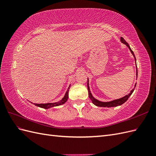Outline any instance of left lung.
<instances>
[{"instance_id": "1", "label": "left lung", "mask_w": 156, "mask_h": 156, "mask_svg": "<svg viewBox=\"0 0 156 156\" xmlns=\"http://www.w3.org/2000/svg\"><path fill=\"white\" fill-rule=\"evenodd\" d=\"M120 41L122 42V44H125L127 48H129V51H131V54L133 55V57L135 58V65H136V78H137V68H136V58H135V55L133 53V51H132L130 48V47L129 45V44H127V42H126L125 41V40L123 38V37H120ZM87 88H88V96L90 98V100L92 101V103L94 105H95L98 107H117V106H119V105H121L123 104V103H124L127 100H128V98H129V96L131 95L132 93L134 91V89H135V87H136V83L135 84V87L134 88H133L130 91V93L127 94V95L122 97L121 98H119V99H117V100H112V101H101L100 100H97V99H96L95 98H94L92 94L90 92V87H89V83H88V80H87Z\"/></svg>"}]
</instances>
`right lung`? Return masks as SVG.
I'll list each match as a JSON object with an SVG mask.
<instances>
[{
    "instance_id": "right-lung-1",
    "label": "right lung",
    "mask_w": 156,
    "mask_h": 156,
    "mask_svg": "<svg viewBox=\"0 0 156 156\" xmlns=\"http://www.w3.org/2000/svg\"><path fill=\"white\" fill-rule=\"evenodd\" d=\"M70 87H71V84H69V87L67 90L64 96L62 98V100H60L59 101L55 102V103H34L33 104L35 105L37 107L46 108V109H48V108H51V107H56V106L63 105L64 103H65L67 101L68 99V97H69L68 94H69V90Z\"/></svg>"
}]
</instances>
